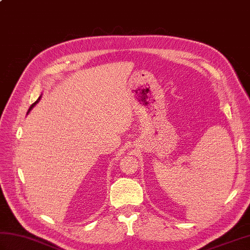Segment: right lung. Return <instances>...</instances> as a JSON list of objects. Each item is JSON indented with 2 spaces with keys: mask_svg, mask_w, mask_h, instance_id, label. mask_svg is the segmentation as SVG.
<instances>
[{
  "mask_svg": "<svg viewBox=\"0 0 250 250\" xmlns=\"http://www.w3.org/2000/svg\"><path fill=\"white\" fill-rule=\"evenodd\" d=\"M41 98H42V94H41V95H40V98H39V99H37V100H36V102H34V103H33V104H32V105H31V106H30V108H29V110H28V114H29V113H30V111H31V109H32V108H33V107H34V106H35V105H36V104H37V103H39V102H40V100H41Z\"/></svg>",
  "mask_w": 250,
  "mask_h": 250,
  "instance_id": "obj_1",
  "label": "right lung"
}]
</instances>
